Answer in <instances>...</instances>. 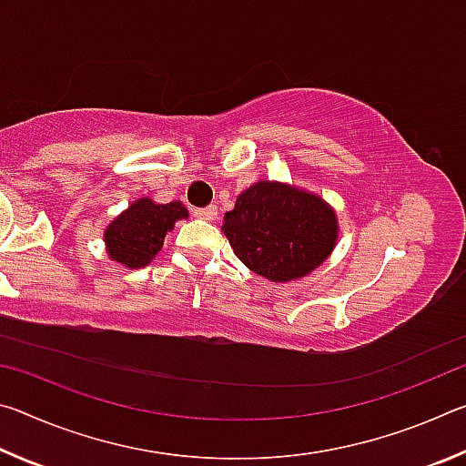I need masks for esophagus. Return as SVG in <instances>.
Returning <instances> with one entry per match:
<instances>
[{"instance_id":"1","label":"esophagus","mask_w":466,"mask_h":466,"mask_svg":"<svg viewBox=\"0 0 466 466\" xmlns=\"http://www.w3.org/2000/svg\"><path fill=\"white\" fill-rule=\"evenodd\" d=\"M193 216L199 219H216L218 209H216V205H208V208H195Z\"/></svg>"}]
</instances>
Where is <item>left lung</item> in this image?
<instances>
[{"instance_id":"left-lung-1","label":"left lung","mask_w":466,"mask_h":466,"mask_svg":"<svg viewBox=\"0 0 466 466\" xmlns=\"http://www.w3.org/2000/svg\"><path fill=\"white\" fill-rule=\"evenodd\" d=\"M222 230L250 271L278 283L317 269L339 236L329 203L275 180H258L242 191L234 209L224 216Z\"/></svg>"}]
</instances>
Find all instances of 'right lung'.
I'll return each instance as SVG.
<instances>
[{
    "mask_svg": "<svg viewBox=\"0 0 466 466\" xmlns=\"http://www.w3.org/2000/svg\"><path fill=\"white\" fill-rule=\"evenodd\" d=\"M185 218L188 211L180 201L154 203L149 197H141L105 230L108 257L129 269L146 267L162 248L167 232Z\"/></svg>",
    "mask_w": 466,
    "mask_h": 466,
    "instance_id": "1",
    "label": "right lung"
}]
</instances>
